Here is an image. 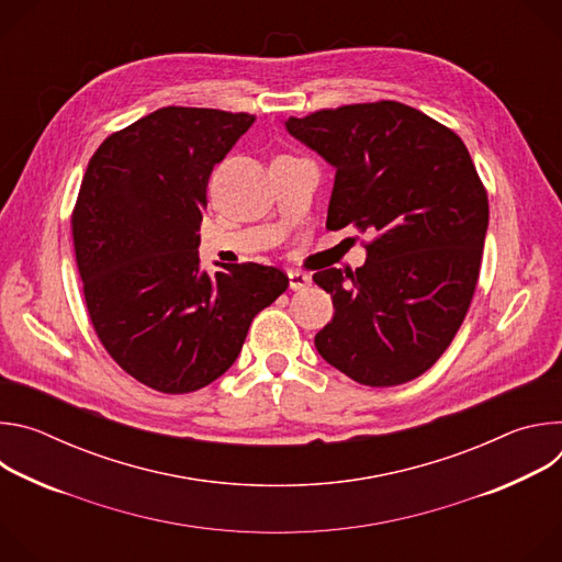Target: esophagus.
<instances>
[{"instance_id": "esophagus-1", "label": "esophagus", "mask_w": 562, "mask_h": 562, "mask_svg": "<svg viewBox=\"0 0 562 562\" xmlns=\"http://www.w3.org/2000/svg\"><path fill=\"white\" fill-rule=\"evenodd\" d=\"M308 284H311V276H308V273H304V271H295V269H291V271H289V286H291L293 291L306 289Z\"/></svg>"}]
</instances>
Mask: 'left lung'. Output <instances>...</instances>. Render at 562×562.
Listing matches in <instances>:
<instances>
[{
  "label": "left lung",
  "mask_w": 562,
  "mask_h": 562,
  "mask_svg": "<svg viewBox=\"0 0 562 562\" xmlns=\"http://www.w3.org/2000/svg\"><path fill=\"white\" fill-rule=\"evenodd\" d=\"M284 128L336 169L327 228L375 233L356 273L313 276L336 308L317 353L369 386L418 378L460 329L483 260L490 204L467 146L400 102L286 117Z\"/></svg>",
  "instance_id": "8db88e82"
}]
</instances>
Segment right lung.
Returning a JSON list of instances; mask_svg holds the SVG:
<instances>
[{"label": "right lung", "instance_id": "add662e5", "mask_svg": "<svg viewBox=\"0 0 562 562\" xmlns=\"http://www.w3.org/2000/svg\"><path fill=\"white\" fill-rule=\"evenodd\" d=\"M254 115L159 109L91 157L72 213L77 269L93 327L142 384L189 393L243 351L254 317L289 286L265 265L200 267L206 184Z\"/></svg>", "mask_w": 562, "mask_h": 562}]
</instances>
